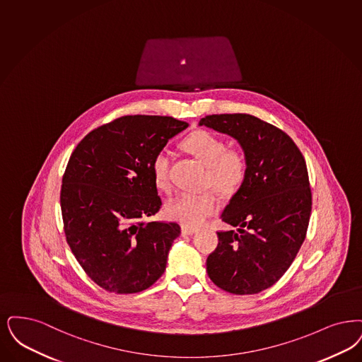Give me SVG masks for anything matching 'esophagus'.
I'll list each match as a JSON object with an SVG mask.
<instances>
[{
    "instance_id": "esophagus-1",
    "label": "esophagus",
    "mask_w": 362,
    "mask_h": 362,
    "mask_svg": "<svg viewBox=\"0 0 362 362\" xmlns=\"http://www.w3.org/2000/svg\"><path fill=\"white\" fill-rule=\"evenodd\" d=\"M198 229L197 228H192V226H187V225H183L182 226V234L185 235H189V234H194Z\"/></svg>"
}]
</instances>
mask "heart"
<instances>
[{"label": "heart", "instance_id": "b5f03b06", "mask_svg": "<svg viewBox=\"0 0 362 362\" xmlns=\"http://www.w3.org/2000/svg\"><path fill=\"white\" fill-rule=\"evenodd\" d=\"M183 149L207 167V182L222 192H230L244 182L247 170L245 156L238 149H226V143L209 130H197L187 136ZM170 156L160 151L152 161L155 186L160 191H168ZM218 210L217 195L211 191L202 194L183 192L165 206V216L187 226H198Z\"/></svg>", "mask_w": 362, "mask_h": 362}]
</instances>
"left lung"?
I'll return each instance as SVG.
<instances>
[{"instance_id": "obj_1", "label": "left lung", "mask_w": 362, "mask_h": 362, "mask_svg": "<svg viewBox=\"0 0 362 362\" xmlns=\"http://www.w3.org/2000/svg\"><path fill=\"white\" fill-rule=\"evenodd\" d=\"M199 125L234 137L247 163L241 187L221 216L238 232H217L207 275L234 295L259 293L286 274L305 238L313 206L305 160L286 132L257 117L211 115Z\"/></svg>"}]
</instances>
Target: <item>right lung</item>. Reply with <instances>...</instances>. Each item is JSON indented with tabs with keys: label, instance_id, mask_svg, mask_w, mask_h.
I'll use <instances>...</instances> for the list:
<instances>
[{
	"label": "right lung",
	"instance_id": "obj_1",
	"mask_svg": "<svg viewBox=\"0 0 362 362\" xmlns=\"http://www.w3.org/2000/svg\"><path fill=\"white\" fill-rule=\"evenodd\" d=\"M187 127L173 117H119L91 130L70 156L60 189L66 240L107 292H141L165 271L180 226L148 221L161 206L152 161Z\"/></svg>",
	"mask_w": 362,
	"mask_h": 362
}]
</instances>
